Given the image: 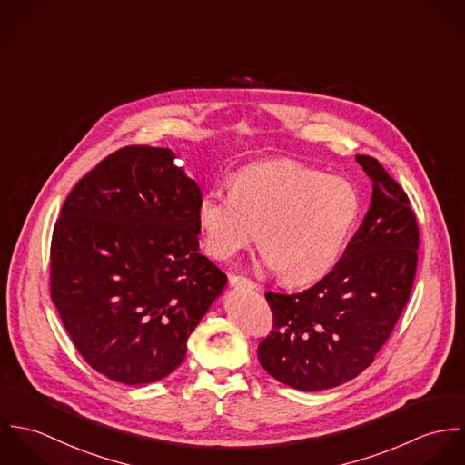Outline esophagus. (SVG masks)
<instances>
[{
    "instance_id": "1",
    "label": "esophagus",
    "mask_w": 465,
    "mask_h": 465,
    "mask_svg": "<svg viewBox=\"0 0 465 465\" xmlns=\"http://www.w3.org/2000/svg\"><path fill=\"white\" fill-rule=\"evenodd\" d=\"M229 284L232 288H245V290H254L256 288V284L251 279L240 277V275H229Z\"/></svg>"
}]
</instances>
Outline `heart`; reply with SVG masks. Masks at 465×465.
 Segmentation results:
<instances>
[{
    "label": "heart",
    "instance_id": "1",
    "mask_svg": "<svg viewBox=\"0 0 465 465\" xmlns=\"http://www.w3.org/2000/svg\"><path fill=\"white\" fill-rule=\"evenodd\" d=\"M361 211L356 188L295 161L247 166L232 190H213L199 202L205 252L229 260L260 229L262 263L286 282L306 284L330 273L345 252Z\"/></svg>",
    "mask_w": 465,
    "mask_h": 465
}]
</instances>
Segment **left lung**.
I'll use <instances>...</instances> for the list:
<instances>
[{"mask_svg":"<svg viewBox=\"0 0 465 465\" xmlns=\"http://www.w3.org/2000/svg\"><path fill=\"white\" fill-rule=\"evenodd\" d=\"M356 161L372 197L341 260L301 293H265L273 326L258 360L272 378L304 392L347 383L374 361L415 277L419 229L406 193L376 159Z\"/></svg>","mask_w":465,"mask_h":465,"instance_id":"1","label":"left lung"}]
</instances>
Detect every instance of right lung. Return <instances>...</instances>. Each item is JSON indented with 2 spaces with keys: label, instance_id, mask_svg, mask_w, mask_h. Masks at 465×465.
Listing matches in <instances>:
<instances>
[{
  "label": "right lung",
  "instance_id": "obj_1",
  "mask_svg": "<svg viewBox=\"0 0 465 465\" xmlns=\"http://www.w3.org/2000/svg\"><path fill=\"white\" fill-rule=\"evenodd\" d=\"M199 184L170 148L127 146L71 190L52 238V301L74 347L124 385L153 383L227 277L199 252Z\"/></svg>",
  "mask_w": 465,
  "mask_h": 465
}]
</instances>
